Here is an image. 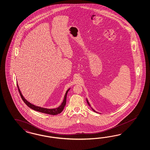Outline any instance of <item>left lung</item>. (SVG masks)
<instances>
[{"mask_svg": "<svg viewBox=\"0 0 150 150\" xmlns=\"http://www.w3.org/2000/svg\"><path fill=\"white\" fill-rule=\"evenodd\" d=\"M86 101H87V104H88V105H89V106H90V107L91 108V109H92V110H93V111H94L95 112H97V111H95L93 109V108H92V107L91 106V105H90V104H89V101H88V100H87V98H86Z\"/></svg>", "mask_w": 150, "mask_h": 150, "instance_id": "left-lung-1", "label": "left lung"}]
</instances>
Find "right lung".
<instances>
[{
	"mask_svg": "<svg viewBox=\"0 0 150 150\" xmlns=\"http://www.w3.org/2000/svg\"><path fill=\"white\" fill-rule=\"evenodd\" d=\"M17 87H18V91L20 92V94L21 97L22 98V100H23L24 102V103L27 105L28 106L29 108H30V109L34 110L35 111H37L38 112H40L42 113H46V114H49V115H58L59 113H61L62 112V111L64 109V108L66 104V100H67V93L68 92V91H69V89H70V88L68 89L67 91H66V93L65 94L64 97V99H63V101L61 105L59 106H58L57 108H54V109H47V108H41L40 106H38L35 105L34 104H33L32 103H30V102H29L28 101H27L24 97L23 96L21 92L20 89V88L18 87V84L17 83Z\"/></svg>",
	"mask_w": 150,
	"mask_h": 150,
	"instance_id": "obj_1",
	"label": "right lung"
}]
</instances>
